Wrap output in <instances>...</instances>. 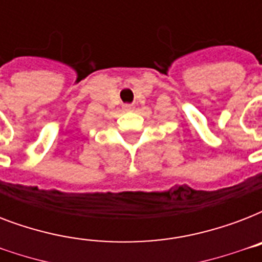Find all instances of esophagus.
Here are the masks:
<instances>
[{"mask_svg": "<svg viewBox=\"0 0 262 262\" xmlns=\"http://www.w3.org/2000/svg\"><path fill=\"white\" fill-rule=\"evenodd\" d=\"M123 110H125V111L133 110V106H132V104H125V106H123Z\"/></svg>", "mask_w": 262, "mask_h": 262, "instance_id": "esophagus-1", "label": "esophagus"}]
</instances>
